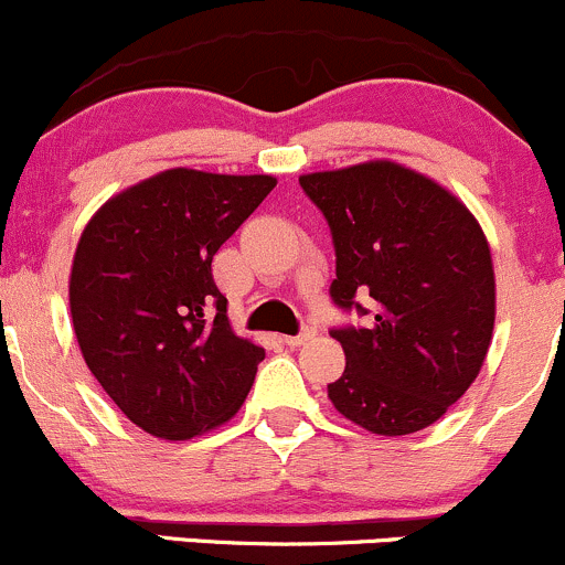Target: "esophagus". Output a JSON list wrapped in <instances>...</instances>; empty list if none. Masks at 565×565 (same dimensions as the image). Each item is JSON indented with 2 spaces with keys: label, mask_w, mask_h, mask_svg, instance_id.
<instances>
[{
  "label": "esophagus",
  "mask_w": 565,
  "mask_h": 565,
  "mask_svg": "<svg viewBox=\"0 0 565 565\" xmlns=\"http://www.w3.org/2000/svg\"><path fill=\"white\" fill-rule=\"evenodd\" d=\"M315 333H318V331H315L312 326H307V329L301 331L299 337H285V344H288V348H305L307 342H312Z\"/></svg>",
  "instance_id": "34e87169"
}]
</instances>
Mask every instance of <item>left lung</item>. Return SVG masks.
Wrapping results in <instances>:
<instances>
[{"instance_id":"left-lung-1","label":"left lung","mask_w":565,"mask_h":565,"mask_svg":"<svg viewBox=\"0 0 565 565\" xmlns=\"http://www.w3.org/2000/svg\"><path fill=\"white\" fill-rule=\"evenodd\" d=\"M323 210L337 247L331 296L358 309L372 296L366 329H337L342 377L333 409L377 436L434 426L477 380L495 323V271L471 210L391 159L299 178Z\"/></svg>"}]
</instances>
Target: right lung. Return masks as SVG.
<instances>
[{"mask_svg": "<svg viewBox=\"0 0 565 565\" xmlns=\"http://www.w3.org/2000/svg\"><path fill=\"white\" fill-rule=\"evenodd\" d=\"M275 185L271 174L163 169L107 199L83 228L72 329L90 374L145 434L193 439L245 404L264 348L234 333L212 256Z\"/></svg>", "mask_w": 565, "mask_h": 565, "instance_id": "right-lung-1", "label": "right lung"}]
</instances>
